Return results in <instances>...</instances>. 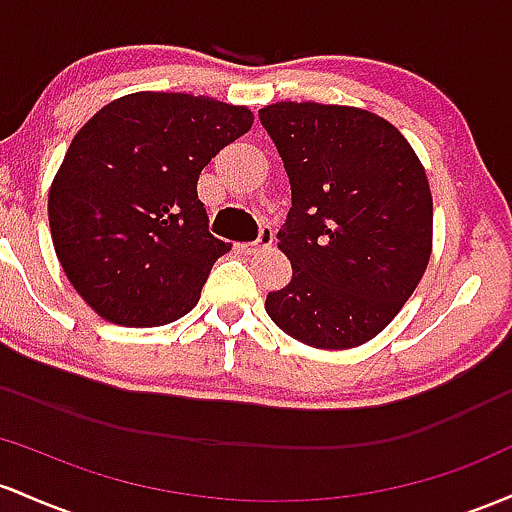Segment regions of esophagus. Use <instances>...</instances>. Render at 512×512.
I'll use <instances>...</instances> for the list:
<instances>
[{
    "label": "esophagus",
    "mask_w": 512,
    "mask_h": 512,
    "mask_svg": "<svg viewBox=\"0 0 512 512\" xmlns=\"http://www.w3.org/2000/svg\"><path fill=\"white\" fill-rule=\"evenodd\" d=\"M271 244H273V232L268 227H263L261 232H258V239L249 241V244H239V251L241 254H256L258 249H266V246Z\"/></svg>",
    "instance_id": "34e87169"
}]
</instances>
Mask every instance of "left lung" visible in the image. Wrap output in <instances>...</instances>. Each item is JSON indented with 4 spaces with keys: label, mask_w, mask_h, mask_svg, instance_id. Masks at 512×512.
<instances>
[{
    "label": "left lung",
    "mask_w": 512,
    "mask_h": 512,
    "mask_svg": "<svg viewBox=\"0 0 512 512\" xmlns=\"http://www.w3.org/2000/svg\"><path fill=\"white\" fill-rule=\"evenodd\" d=\"M290 179L278 232L292 280L268 292L278 329L312 348L370 341L426 273L433 198L392 123L353 106L280 101L258 111Z\"/></svg>",
    "instance_id": "left-lung-1"
}]
</instances>
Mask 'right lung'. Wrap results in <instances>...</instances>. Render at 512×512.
<instances>
[{"label": "right lung", "instance_id": "obj_1", "mask_svg": "<svg viewBox=\"0 0 512 512\" xmlns=\"http://www.w3.org/2000/svg\"><path fill=\"white\" fill-rule=\"evenodd\" d=\"M251 125L244 106L137 91L74 135L50 186V234L99 317L164 326L198 304L212 263L229 251L210 234L198 176Z\"/></svg>", "mask_w": 512, "mask_h": 512}]
</instances>
